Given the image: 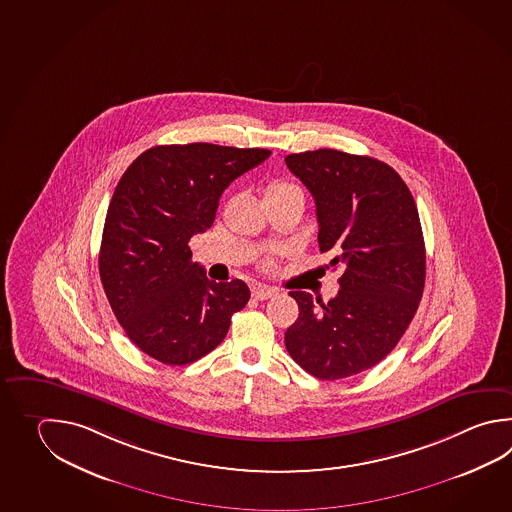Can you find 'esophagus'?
Masks as SVG:
<instances>
[{"instance_id":"1","label":"esophagus","mask_w":512,"mask_h":512,"mask_svg":"<svg viewBox=\"0 0 512 512\" xmlns=\"http://www.w3.org/2000/svg\"><path fill=\"white\" fill-rule=\"evenodd\" d=\"M277 290L275 288H270V286H253L251 288V295L257 299V301H266V299H270L273 295H277Z\"/></svg>"}]
</instances>
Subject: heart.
<instances>
[{
  "label": "heart",
  "instance_id": "1",
  "mask_svg": "<svg viewBox=\"0 0 512 512\" xmlns=\"http://www.w3.org/2000/svg\"><path fill=\"white\" fill-rule=\"evenodd\" d=\"M290 195H303L301 188L290 180L275 178L264 188V199H281V197H290Z\"/></svg>",
  "mask_w": 512,
  "mask_h": 512
}]
</instances>
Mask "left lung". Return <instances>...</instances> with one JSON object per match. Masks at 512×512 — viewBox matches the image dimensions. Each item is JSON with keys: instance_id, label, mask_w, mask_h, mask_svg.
<instances>
[{"instance_id": "obj_1", "label": "left lung", "mask_w": 512, "mask_h": 512, "mask_svg": "<svg viewBox=\"0 0 512 512\" xmlns=\"http://www.w3.org/2000/svg\"><path fill=\"white\" fill-rule=\"evenodd\" d=\"M286 166L312 193L319 250L341 268L334 299L290 292L299 304L284 345L317 379L335 381L394 350L425 288V242L414 197L392 167L337 149L293 153Z\"/></svg>"}]
</instances>
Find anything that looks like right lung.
<instances>
[{"label":"right lung","instance_id":"obj_1","mask_svg":"<svg viewBox=\"0 0 512 512\" xmlns=\"http://www.w3.org/2000/svg\"><path fill=\"white\" fill-rule=\"evenodd\" d=\"M272 155L195 142L155 146L116 186L98 257L107 301L127 337L164 365L209 354L250 301L246 282L209 281L189 239L211 228L220 195Z\"/></svg>","mask_w":512,"mask_h":512}]
</instances>
